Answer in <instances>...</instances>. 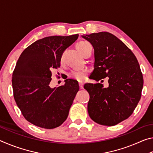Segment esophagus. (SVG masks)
Returning a JSON list of instances; mask_svg holds the SVG:
<instances>
[{
	"mask_svg": "<svg viewBox=\"0 0 153 153\" xmlns=\"http://www.w3.org/2000/svg\"><path fill=\"white\" fill-rule=\"evenodd\" d=\"M79 88L82 89L83 87H84V84L82 82H79Z\"/></svg>",
	"mask_w": 153,
	"mask_h": 153,
	"instance_id": "1",
	"label": "esophagus"
}]
</instances>
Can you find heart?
Masks as SVG:
<instances>
[{
    "label": "heart",
    "instance_id": "b5f03b06",
    "mask_svg": "<svg viewBox=\"0 0 153 153\" xmlns=\"http://www.w3.org/2000/svg\"><path fill=\"white\" fill-rule=\"evenodd\" d=\"M90 45V44L88 42H87V41H81V42L77 44L76 48L82 54L88 46ZM88 72V71L87 69H83V70L81 71H74L69 74V77L79 82H82L86 79Z\"/></svg>",
    "mask_w": 153,
    "mask_h": 153
}]
</instances>
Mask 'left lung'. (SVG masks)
Here are the masks:
<instances>
[{
	"instance_id": "1",
	"label": "left lung",
	"mask_w": 153,
	"mask_h": 153,
	"mask_svg": "<svg viewBox=\"0 0 153 153\" xmlns=\"http://www.w3.org/2000/svg\"><path fill=\"white\" fill-rule=\"evenodd\" d=\"M94 49V69L91 78H108V86L86 84L90 100L88 112L98 124L113 126L133 113L142 95L143 76L136 56L112 33L101 32L82 36ZM103 82L102 80L101 82Z\"/></svg>"
}]
</instances>
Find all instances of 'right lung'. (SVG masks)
Masks as SVG:
<instances>
[{"label": "right lung", "mask_w": 153, "mask_h": 153, "mask_svg": "<svg viewBox=\"0 0 153 153\" xmlns=\"http://www.w3.org/2000/svg\"><path fill=\"white\" fill-rule=\"evenodd\" d=\"M78 36L44 38L27 46L18 59L12 76L13 97L23 116L33 125L53 129L68 117L78 83L67 79L55 88L49 84L52 70L60 67L63 51Z\"/></svg>", "instance_id": "1"}]
</instances>
